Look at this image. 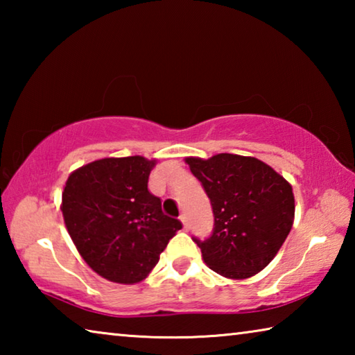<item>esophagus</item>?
Wrapping results in <instances>:
<instances>
[{
    "instance_id": "1",
    "label": "esophagus",
    "mask_w": 355,
    "mask_h": 355,
    "mask_svg": "<svg viewBox=\"0 0 355 355\" xmlns=\"http://www.w3.org/2000/svg\"><path fill=\"white\" fill-rule=\"evenodd\" d=\"M180 220H182V224H183V227H184V230H188V228H189L188 216H186V214H182V216H180Z\"/></svg>"
}]
</instances>
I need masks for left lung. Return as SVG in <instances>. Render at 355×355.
I'll list each match as a JSON object with an SVG mask.
<instances>
[{"mask_svg":"<svg viewBox=\"0 0 355 355\" xmlns=\"http://www.w3.org/2000/svg\"><path fill=\"white\" fill-rule=\"evenodd\" d=\"M184 163L213 207V235L205 241L194 238L203 261L232 280L260 272L277 255L293 227V186L254 156H188Z\"/></svg>","mask_w":355,"mask_h":355,"instance_id":"obj_1","label":"left lung"}]
</instances>
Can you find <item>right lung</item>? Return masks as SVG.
Masks as SVG:
<instances>
[{
    "mask_svg": "<svg viewBox=\"0 0 355 355\" xmlns=\"http://www.w3.org/2000/svg\"><path fill=\"white\" fill-rule=\"evenodd\" d=\"M156 159L144 156L101 158L78 167L64 184L65 227L92 271L116 284H139L182 228L150 194Z\"/></svg>",
    "mask_w": 355,
    "mask_h": 355,
    "instance_id": "add662e5",
    "label": "right lung"
}]
</instances>
